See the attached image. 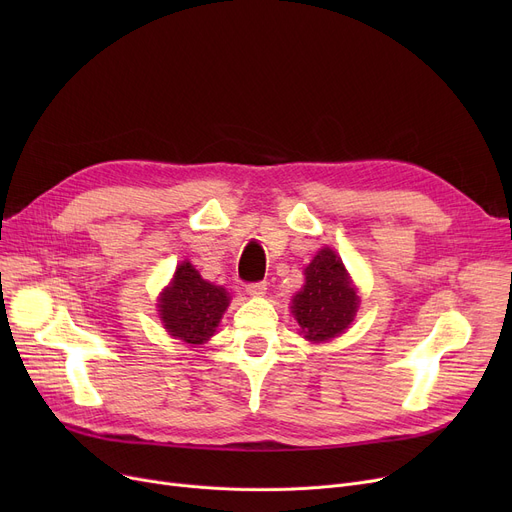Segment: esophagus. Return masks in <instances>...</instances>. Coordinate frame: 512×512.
Returning a JSON list of instances; mask_svg holds the SVG:
<instances>
[{
    "mask_svg": "<svg viewBox=\"0 0 512 512\" xmlns=\"http://www.w3.org/2000/svg\"><path fill=\"white\" fill-rule=\"evenodd\" d=\"M267 290V282H249L247 284V294H251V297H263Z\"/></svg>",
    "mask_w": 512,
    "mask_h": 512,
    "instance_id": "1",
    "label": "esophagus"
}]
</instances>
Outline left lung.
Segmentation results:
<instances>
[{"mask_svg": "<svg viewBox=\"0 0 512 512\" xmlns=\"http://www.w3.org/2000/svg\"><path fill=\"white\" fill-rule=\"evenodd\" d=\"M359 297L340 257L321 249L305 267V286L292 299V315L307 340L324 342L342 334L355 319Z\"/></svg>", "mask_w": 512, "mask_h": 512, "instance_id": "obj_1", "label": "left lung"}]
</instances>
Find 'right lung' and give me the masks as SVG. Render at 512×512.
Returning a JSON list of instances; mask_svg holds the SVG:
<instances>
[{
  "label": "right lung",
  "instance_id": "obj_1",
  "mask_svg": "<svg viewBox=\"0 0 512 512\" xmlns=\"http://www.w3.org/2000/svg\"><path fill=\"white\" fill-rule=\"evenodd\" d=\"M230 303L222 286L205 282L191 263L178 265L172 284L159 299L166 330L188 344H203L213 336Z\"/></svg>",
  "mask_w": 512,
  "mask_h": 512
}]
</instances>
